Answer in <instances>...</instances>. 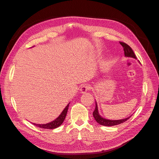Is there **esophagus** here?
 I'll use <instances>...</instances> for the list:
<instances>
[{"label":"esophagus","mask_w":159,"mask_h":159,"mask_svg":"<svg viewBox=\"0 0 159 159\" xmlns=\"http://www.w3.org/2000/svg\"><path fill=\"white\" fill-rule=\"evenodd\" d=\"M91 89V87L90 85H88V84H84L82 86H81V88L80 89V91L81 93H84L85 92H86V91L89 90Z\"/></svg>","instance_id":"1"}]
</instances>
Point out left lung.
<instances>
[{
	"mask_svg": "<svg viewBox=\"0 0 159 159\" xmlns=\"http://www.w3.org/2000/svg\"><path fill=\"white\" fill-rule=\"evenodd\" d=\"M120 44H121L123 48V50L125 53V56L127 57H133V58H137L135 54L133 52V50L131 47H130L128 44H127L126 43L123 42H119ZM93 115L95 119V121H97L99 124L102 125L103 126H114V125H117L121 124L124 123L125 121H126L127 120H128L131 116L126 118V119H120V120H109L104 119L102 117L99 115L98 113V105L95 103V108L94 111L93 112Z\"/></svg>",
	"mask_w": 159,
	"mask_h": 159,
	"instance_id": "1",
	"label": "left lung"
}]
</instances>
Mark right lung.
<instances>
[{
  "label": "right lung",
  "instance_id": "obj_1",
  "mask_svg": "<svg viewBox=\"0 0 159 159\" xmlns=\"http://www.w3.org/2000/svg\"><path fill=\"white\" fill-rule=\"evenodd\" d=\"M69 104L65 107V109H64L63 111H62L60 115V116L57 117L56 119H55L54 121H52L50 123H46V124H42V125L35 124V123H32V124H34V125H36L38 127L43 128V129H55V128L60 127L61 125L62 124V123L64 122V119L66 118L67 112H68Z\"/></svg>",
  "mask_w": 159,
  "mask_h": 159
}]
</instances>
